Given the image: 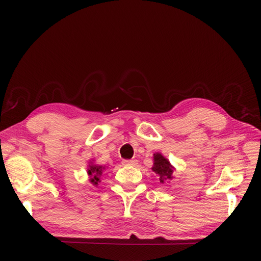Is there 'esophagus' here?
<instances>
[{
	"mask_svg": "<svg viewBox=\"0 0 261 261\" xmlns=\"http://www.w3.org/2000/svg\"><path fill=\"white\" fill-rule=\"evenodd\" d=\"M124 165H136L137 160H123Z\"/></svg>",
	"mask_w": 261,
	"mask_h": 261,
	"instance_id": "34e87169",
	"label": "esophagus"
}]
</instances>
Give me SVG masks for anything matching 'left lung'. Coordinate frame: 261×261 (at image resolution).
<instances>
[{"instance_id": "1", "label": "left lung", "mask_w": 261, "mask_h": 261, "mask_svg": "<svg viewBox=\"0 0 261 261\" xmlns=\"http://www.w3.org/2000/svg\"><path fill=\"white\" fill-rule=\"evenodd\" d=\"M151 170L159 176L160 183L165 184L173 178V173H174L175 168L162 153L155 152L153 153V165Z\"/></svg>"}]
</instances>
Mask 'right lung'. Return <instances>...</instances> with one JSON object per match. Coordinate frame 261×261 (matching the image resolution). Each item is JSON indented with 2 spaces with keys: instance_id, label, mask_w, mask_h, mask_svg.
Wrapping results in <instances>:
<instances>
[{
  "instance_id": "add662e5",
  "label": "right lung",
  "mask_w": 261,
  "mask_h": 261,
  "mask_svg": "<svg viewBox=\"0 0 261 261\" xmlns=\"http://www.w3.org/2000/svg\"><path fill=\"white\" fill-rule=\"evenodd\" d=\"M106 167L105 165H99L94 163V160H90L89 164H88V169H87V174L89 176V181L94 185L98 186L100 183V177L102 175V173L105 172Z\"/></svg>"
}]
</instances>
